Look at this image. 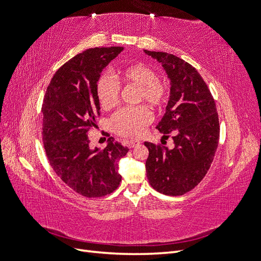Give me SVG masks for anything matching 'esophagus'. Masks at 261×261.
Returning <instances> with one entry per match:
<instances>
[{"label":"esophagus","mask_w":261,"mask_h":261,"mask_svg":"<svg viewBox=\"0 0 261 261\" xmlns=\"http://www.w3.org/2000/svg\"><path fill=\"white\" fill-rule=\"evenodd\" d=\"M139 144H140L139 140H128L127 143H126V145H127V147L130 148V149L137 147Z\"/></svg>","instance_id":"1"}]
</instances>
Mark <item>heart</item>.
<instances>
[{"label":"heart","instance_id":"obj_1","mask_svg":"<svg viewBox=\"0 0 261 261\" xmlns=\"http://www.w3.org/2000/svg\"><path fill=\"white\" fill-rule=\"evenodd\" d=\"M117 80L123 84L137 86L136 101L145 102L151 109L161 108L169 98V85L156 76L155 70L145 63L123 66L116 70ZM121 87L115 78L110 74H102L96 84L97 97L101 107L109 110L115 107L120 98ZM151 121L145 107L123 108L110 118L111 129L117 135L136 138L143 134L146 126Z\"/></svg>","mask_w":261,"mask_h":261}]
</instances>
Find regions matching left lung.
<instances>
[{
	"label": "left lung",
	"instance_id": "obj_1",
	"mask_svg": "<svg viewBox=\"0 0 261 261\" xmlns=\"http://www.w3.org/2000/svg\"><path fill=\"white\" fill-rule=\"evenodd\" d=\"M145 53L161 63L171 81L170 100L156 128L174 141L173 149L146 141L147 177L156 192L181 196L200 183L215 158L220 137L216 102L189 63L165 52Z\"/></svg>",
	"mask_w": 261,
	"mask_h": 261
}]
</instances>
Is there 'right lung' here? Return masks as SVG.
Wrapping results in <instances>:
<instances>
[{"mask_svg": "<svg viewBox=\"0 0 261 261\" xmlns=\"http://www.w3.org/2000/svg\"><path fill=\"white\" fill-rule=\"evenodd\" d=\"M122 51V46H111L77 54L57 70L43 98L42 138L46 156L59 177L88 198L113 193L122 180L117 162L128 148L111 137L103 150H92L87 137L100 115L98 78Z\"/></svg>", "mask_w": 261, "mask_h": 261, "instance_id": "1", "label": "right lung"}]
</instances>
